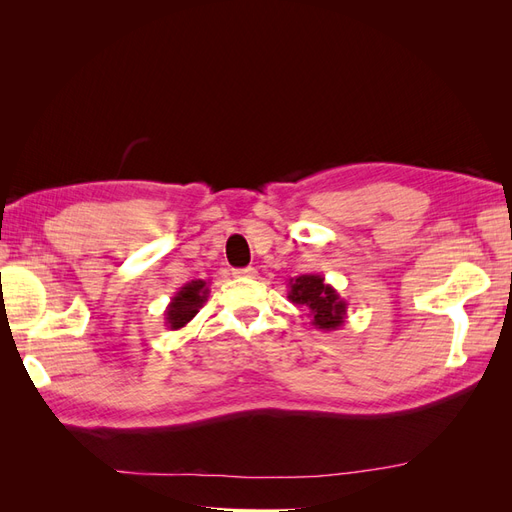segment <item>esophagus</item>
Wrapping results in <instances>:
<instances>
[{
	"mask_svg": "<svg viewBox=\"0 0 512 512\" xmlns=\"http://www.w3.org/2000/svg\"><path fill=\"white\" fill-rule=\"evenodd\" d=\"M235 275H237V277H256L258 271H256L254 267H245V269H237Z\"/></svg>",
	"mask_w": 512,
	"mask_h": 512,
	"instance_id": "34e87169",
	"label": "esophagus"
}]
</instances>
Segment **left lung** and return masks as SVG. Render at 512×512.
<instances>
[{
  "instance_id": "8db88e82",
  "label": "left lung",
  "mask_w": 512,
  "mask_h": 512,
  "mask_svg": "<svg viewBox=\"0 0 512 512\" xmlns=\"http://www.w3.org/2000/svg\"><path fill=\"white\" fill-rule=\"evenodd\" d=\"M288 299L294 305L307 309V316L318 331H337L344 327L348 303L339 297V292L324 282L318 273H303L288 282Z\"/></svg>"
}]
</instances>
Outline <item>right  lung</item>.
Instances as JSON below:
<instances>
[{
  "label": "right lung",
  "mask_w": 512,
  "mask_h": 512,
  "mask_svg": "<svg viewBox=\"0 0 512 512\" xmlns=\"http://www.w3.org/2000/svg\"><path fill=\"white\" fill-rule=\"evenodd\" d=\"M207 299L209 284L205 280H192L183 284L166 307L164 327H168V331L183 329L198 314V309L207 303Z\"/></svg>",
  "instance_id": "obj_1"
}]
</instances>
